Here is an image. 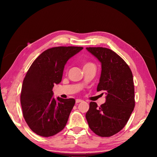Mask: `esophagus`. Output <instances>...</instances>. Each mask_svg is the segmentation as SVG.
<instances>
[{
	"label": "esophagus",
	"instance_id": "1",
	"mask_svg": "<svg viewBox=\"0 0 157 157\" xmlns=\"http://www.w3.org/2000/svg\"><path fill=\"white\" fill-rule=\"evenodd\" d=\"M83 102V100H81V99H76V103L78 104V103H79V102Z\"/></svg>",
	"mask_w": 157,
	"mask_h": 157
}]
</instances>
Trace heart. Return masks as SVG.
I'll return each instance as SVG.
<instances>
[{
    "label": "heart",
    "instance_id": "obj_1",
    "mask_svg": "<svg viewBox=\"0 0 157 157\" xmlns=\"http://www.w3.org/2000/svg\"><path fill=\"white\" fill-rule=\"evenodd\" d=\"M92 64H93V63H86L84 66H86V65H92Z\"/></svg>",
    "mask_w": 157,
    "mask_h": 157
}]
</instances>
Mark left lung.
<instances>
[{"label":"left lung","instance_id":"1","mask_svg":"<svg viewBox=\"0 0 157 157\" xmlns=\"http://www.w3.org/2000/svg\"><path fill=\"white\" fill-rule=\"evenodd\" d=\"M101 63L97 91L104 90L105 102L98 107L91 102L86 113L88 126L101 137H110L125 126L134 106V86L132 71L126 62L110 49L86 48Z\"/></svg>","mask_w":157,"mask_h":157}]
</instances>
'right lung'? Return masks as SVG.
I'll list each match as a JSON object with an SVG mask.
<instances>
[{"label": "right lung", "instance_id": "1", "mask_svg": "<svg viewBox=\"0 0 157 157\" xmlns=\"http://www.w3.org/2000/svg\"><path fill=\"white\" fill-rule=\"evenodd\" d=\"M83 49L59 46L48 49L32 63L25 77L20 102L23 117L39 136H53L62 130L75 104L74 98L53 97V88L60 83L68 60Z\"/></svg>", "mask_w": 157, "mask_h": 157}]
</instances>
